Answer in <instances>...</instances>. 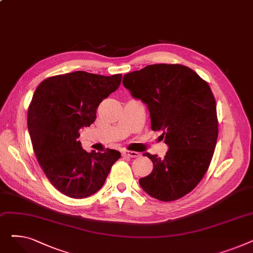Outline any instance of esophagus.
<instances>
[{"mask_svg":"<svg viewBox=\"0 0 253 253\" xmlns=\"http://www.w3.org/2000/svg\"><path fill=\"white\" fill-rule=\"evenodd\" d=\"M123 155L127 156L129 158H137V157H139V153L133 152V151H124Z\"/></svg>","mask_w":253,"mask_h":253,"instance_id":"1","label":"esophagus"}]
</instances>
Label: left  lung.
<instances>
[{"label":"left lung","instance_id":"left-lung-1","mask_svg":"<svg viewBox=\"0 0 253 253\" xmlns=\"http://www.w3.org/2000/svg\"><path fill=\"white\" fill-rule=\"evenodd\" d=\"M134 98L148 105L151 128L163 131L164 158L145 153L154 165L139 179L158 200L174 201L193 191L208 170L218 136L216 104L209 85L181 64H151L123 77Z\"/></svg>","mask_w":253,"mask_h":253}]
</instances>
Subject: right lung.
Wrapping results in <instances>:
<instances>
[{
	"label": "right lung",
	"mask_w": 253,
	"mask_h": 253,
	"mask_svg": "<svg viewBox=\"0 0 253 253\" xmlns=\"http://www.w3.org/2000/svg\"><path fill=\"white\" fill-rule=\"evenodd\" d=\"M83 71L47 78L37 87L28 112V128L37 160L47 178L65 196L83 199L101 189L120 152L87 153L79 131L96 119L99 103L121 84Z\"/></svg>",
	"instance_id": "1"
}]
</instances>
